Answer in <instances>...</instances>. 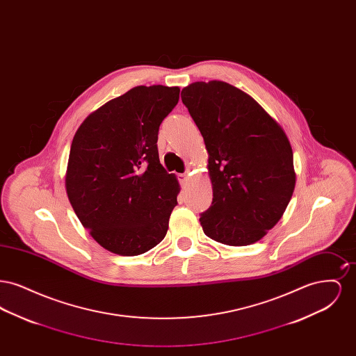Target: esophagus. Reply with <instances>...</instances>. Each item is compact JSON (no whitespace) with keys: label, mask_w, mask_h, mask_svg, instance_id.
Returning a JSON list of instances; mask_svg holds the SVG:
<instances>
[{"label":"esophagus","mask_w":356,"mask_h":356,"mask_svg":"<svg viewBox=\"0 0 356 356\" xmlns=\"http://www.w3.org/2000/svg\"><path fill=\"white\" fill-rule=\"evenodd\" d=\"M177 179H179L181 186H186V183H188V179H189V173L188 172L180 173V175H177Z\"/></svg>","instance_id":"obj_1"}]
</instances>
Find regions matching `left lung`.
Returning a JSON list of instances; mask_svg holds the SVG:
<instances>
[{"mask_svg": "<svg viewBox=\"0 0 356 356\" xmlns=\"http://www.w3.org/2000/svg\"><path fill=\"white\" fill-rule=\"evenodd\" d=\"M181 100L203 136L213 199L200 215L204 234L248 245L283 216L295 189L293 153L282 127L245 92L197 81Z\"/></svg>", "mask_w": 356, "mask_h": 356, "instance_id": "8db88e82", "label": "left lung"}]
</instances>
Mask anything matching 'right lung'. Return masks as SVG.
<instances>
[{"instance_id": "obj_1", "label": "right lung", "mask_w": 356, "mask_h": 356, "mask_svg": "<svg viewBox=\"0 0 356 356\" xmlns=\"http://www.w3.org/2000/svg\"><path fill=\"white\" fill-rule=\"evenodd\" d=\"M179 93V86H135L90 113L73 137L69 202L90 236L113 254H144L168 231L180 188L160 164L157 135Z\"/></svg>"}]
</instances>
